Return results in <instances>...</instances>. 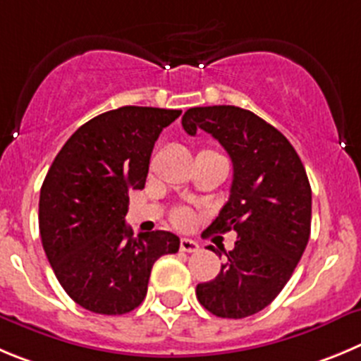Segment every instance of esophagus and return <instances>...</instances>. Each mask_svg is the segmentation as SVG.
Segmentation results:
<instances>
[{
    "label": "esophagus",
    "mask_w": 361,
    "mask_h": 361,
    "mask_svg": "<svg viewBox=\"0 0 361 361\" xmlns=\"http://www.w3.org/2000/svg\"><path fill=\"white\" fill-rule=\"evenodd\" d=\"M180 249L183 252H197L200 251V244L196 240H190V238H181Z\"/></svg>",
    "instance_id": "obj_1"
}]
</instances>
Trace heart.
<instances>
[{
    "label": "heart",
    "mask_w": 361,
    "mask_h": 361,
    "mask_svg": "<svg viewBox=\"0 0 361 361\" xmlns=\"http://www.w3.org/2000/svg\"><path fill=\"white\" fill-rule=\"evenodd\" d=\"M192 221H194V215H192V212L188 210V208H178V210H174L173 222L176 226L187 228L190 226Z\"/></svg>",
    "instance_id": "obj_1"
}]
</instances>
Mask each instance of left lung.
I'll list each match as a JSON object with an SVG mask.
<instances>
[{"label":"left lung","instance_id":"8db88e82","mask_svg":"<svg viewBox=\"0 0 361 361\" xmlns=\"http://www.w3.org/2000/svg\"><path fill=\"white\" fill-rule=\"evenodd\" d=\"M181 124L188 135L210 133L233 164L230 200L207 235L233 230L237 242L222 249L228 262L215 279L197 285L196 295L217 317H249L274 301L308 244L312 188L305 165L281 131L238 106L188 109Z\"/></svg>","mask_w":361,"mask_h":361}]
</instances>
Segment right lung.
Here are the masks:
<instances>
[{
  "mask_svg": "<svg viewBox=\"0 0 361 361\" xmlns=\"http://www.w3.org/2000/svg\"><path fill=\"white\" fill-rule=\"evenodd\" d=\"M180 114L153 106L101 114L71 135L44 178L42 247L67 295L89 312L137 308L154 262L180 249L171 231L133 237L124 222L128 192L142 190L158 135Z\"/></svg>",
  "mask_w": 361,
  "mask_h": 361,
  "instance_id": "add662e5",
  "label": "right lung"
}]
</instances>
